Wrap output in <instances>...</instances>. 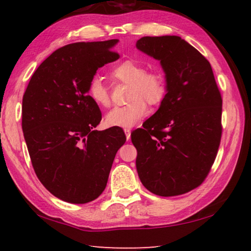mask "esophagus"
Returning a JSON list of instances; mask_svg holds the SVG:
<instances>
[{
	"mask_svg": "<svg viewBox=\"0 0 251 251\" xmlns=\"http://www.w3.org/2000/svg\"><path fill=\"white\" fill-rule=\"evenodd\" d=\"M124 131H125V135H126L127 140H129V139H130V133H131V130H130L129 128H125Z\"/></svg>",
	"mask_w": 251,
	"mask_h": 251,
	"instance_id": "esophagus-1",
	"label": "esophagus"
}]
</instances>
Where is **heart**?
<instances>
[{"instance_id": "1", "label": "heart", "mask_w": 251, "mask_h": 251, "mask_svg": "<svg viewBox=\"0 0 251 251\" xmlns=\"http://www.w3.org/2000/svg\"><path fill=\"white\" fill-rule=\"evenodd\" d=\"M111 74L116 80L130 84L128 92L130 102L126 105L114 107L106 114L107 126L130 128L147 114L148 107L145 101L150 105H157L167 94L166 75L158 68L146 70L139 61L125 60L114 67ZM88 93L98 105L103 107L110 105V91L98 76L89 82Z\"/></svg>"}]
</instances>
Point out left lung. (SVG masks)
I'll return each instance as SVG.
<instances>
[{"label":"left lung","mask_w":251,"mask_h":251,"mask_svg":"<svg viewBox=\"0 0 251 251\" xmlns=\"http://www.w3.org/2000/svg\"><path fill=\"white\" fill-rule=\"evenodd\" d=\"M140 51L160 61L167 94L131 133L141 183L160 197L198 188L215 161L222 137V95L211 63L179 36L143 37Z\"/></svg>","instance_id":"left-lung-1"}]
</instances>
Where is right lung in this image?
Returning <instances> with one entry per match:
<instances>
[{
  "label": "right lung",
  "instance_id": "1",
  "mask_svg": "<svg viewBox=\"0 0 251 251\" xmlns=\"http://www.w3.org/2000/svg\"><path fill=\"white\" fill-rule=\"evenodd\" d=\"M117 39L75 43L57 49L31 75L23 97L22 128L43 185L62 201L84 204L105 189L121 127L94 130L102 120L88 85L97 70L120 58Z\"/></svg>",
  "mask_w": 251,
  "mask_h": 251
}]
</instances>
